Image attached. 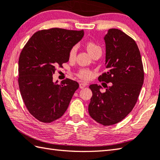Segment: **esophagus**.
Masks as SVG:
<instances>
[{"label":"esophagus","instance_id":"esophagus-1","mask_svg":"<svg viewBox=\"0 0 160 160\" xmlns=\"http://www.w3.org/2000/svg\"><path fill=\"white\" fill-rule=\"evenodd\" d=\"M87 86L86 83H79V88H85V87Z\"/></svg>","mask_w":160,"mask_h":160}]
</instances>
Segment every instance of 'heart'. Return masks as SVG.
<instances>
[{"mask_svg": "<svg viewBox=\"0 0 160 160\" xmlns=\"http://www.w3.org/2000/svg\"><path fill=\"white\" fill-rule=\"evenodd\" d=\"M86 48L88 52L93 56L95 53L98 52H102V48L95 41L89 40L86 43ZM77 48L76 46L72 47L68 53V58L70 61H74L76 58ZM77 76L83 80H88L92 77L93 73L92 71L86 68L80 69L77 72Z\"/></svg>", "mask_w": 160, "mask_h": 160, "instance_id": "heart-1", "label": "heart"}]
</instances>
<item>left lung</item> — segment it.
Listing matches in <instances>:
<instances>
[{
  "label": "left lung",
  "instance_id": "8db88e82",
  "mask_svg": "<svg viewBox=\"0 0 160 160\" xmlns=\"http://www.w3.org/2000/svg\"><path fill=\"white\" fill-rule=\"evenodd\" d=\"M106 44L107 72L99 81L111 83L104 92L97 84L90 85L92 96L88 105L90 117L104 126L121 121L136 104L144 79L141 53L135 41L116 28L108 31Z\"/></svg>",
  "mask_w": 160,
  "mask_h": 160
}]
</instances>
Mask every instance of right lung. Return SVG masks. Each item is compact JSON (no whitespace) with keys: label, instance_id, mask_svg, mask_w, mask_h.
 I'll list each match as a JSON object with an SVG mask.
<instances>
[{"label":"right lung","instance_id":"right-lung-1","mask_svg":"<svg viewBox=\"0 0 160 160\" xmlns=\"http://www.w3.org/2000/svg\"><path fill=\"white\" fill-rule=\"evenodd\" d=\"M84 32L59 28L42 30L32 35L20 53L19 86L27 109L36 119L52 122L67 110L77 81L66 79L53 81L56 68L69 61L71 48L83 37Z\"/></svg>","mask_w":160,"mask_h":160}]
</instances>
